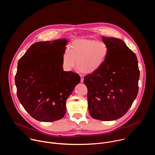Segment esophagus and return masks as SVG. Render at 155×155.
Wrapping results in <instances>:
<instances>
[{"instance_id": "esophagus-1", "label": "esophagus", "mask_w": 155, "mask_h": 155, "mask_svg": "<svg viewBox=\"0 0 155 155\" xmlns=\"http://www.w3.org/2000/svg\"><path fill=\"white\" fill-rule=\"evenodd\" d=\"M80 78H81L80 81H81V82H83V80H84V75H83V74H80Z\"/></svg>"}]
</instances>
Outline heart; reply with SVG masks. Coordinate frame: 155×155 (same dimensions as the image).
Here are the masks:
<instances>
[{"mask_svg":"<svg viewBox=\"0 0 155 155\" xmlns=\"http://www.w3.org/2000/svg\"><path fill=\"white\" fill-rule=\"evenodd\" d=\"M108 53L107 44L103 41L90 39L74 40L70 49L66 48L62 57L64 69L70 71L77 64L80 72L92 73L98 70L105 62Z\"/></svg>","mask_w":155,"mask_h":155,"instance_id":"1","label":"heart"}]
</instances>
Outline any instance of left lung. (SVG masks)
Returning <instances> with one entry per match:
<instances>
[{"mask_svg": "<svg viewBox=\"0 0 155 155\" xmlns=\"http://www.w3.org/2000/svg\"><path fill=\"white\" fill-rule=\"evenodd\" d=\"M107 57L96 71L84 77L90 115L112 121L124 115L136 99L140 72L135 53L120 39L102 37Z\"/></svg>", "mask_w": 155, "mask_h": 155, "instance_id": "1", "label": "left lung"}]
</instances>
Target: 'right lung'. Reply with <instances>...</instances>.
I'll list each match as a JSON object with an SVG mask.
<instances>
[{
	"mask_svg": "<svg viewBox=\"0 0 155 155\" xmlns=\"http://www.w3.org/2000/svg\"><path fill=\"white\" fill-rule=\"evenodd\" d=\"M67 42L65 39L36 42L18 61L17 96L38 121L52 122L63 118L66 100L80 81L78 74L63 71L62 57Z\"/></svg>",
	"mask_w": 155,
	"mask_h": 155,
	"instance_id": "obj_1",
	"label": "right lung"
}]
</instances>
